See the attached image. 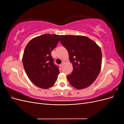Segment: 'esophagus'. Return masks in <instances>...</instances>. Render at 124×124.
Returning <instances> with one entry per match:
<instances>
[{
	"label": "esophagus",
	"mask_w": 124,
	"mask_h": 124,
	"mask_svg": "<svg viewBox=\"0 0 124 124\" xmlns=\"http://www.w3.org/2000/svg\"><path fill=\"white\" fill-rule=\"evenodd\" d=\"M63 64H64V62H62V63H61V65H60V66H61V68H62V66H63Z\"/></svg>",
	"instance_id": "1"
}]
</instances>
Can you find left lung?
<instances>
[{
  "instance_id": "left-lung-1",
  "label": "left lung",
  "mask_w": 124,
  "mask_h": 124,
  "mask_svg": "<svg viewBox=\"0 0 124 124\" xmlns=\"http://www.w3.org/2000/svg\"><path fill=\"white\" fill-rule=\"evenodd\" d=\"M60 41L68 52L73 71L67 78L77 89L88 87L98 77L101 68L102 53L100 47L83 36L61 35Z\"/></svg>"
}]
</instances>
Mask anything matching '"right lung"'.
<instances>
[{
    "label": "right lung",
    "mask_w": 124,
    "mask_h": 124,
    "mask_svg": "<svg viewBox=\"0 0 124 124\" xmlns=\"http://www.w3.org/2000/svg\"><path fill=\"white\" fill-rule=\"evenodd\" d=\"M60 40L58 35L44 34L32 39L26 46L22 58L25 72L37 87L48 89L55 83L59 74L51 52Z\"/></svg>",
    "instance_id": "1"
}]
</instances>
